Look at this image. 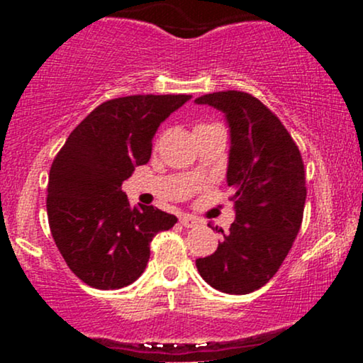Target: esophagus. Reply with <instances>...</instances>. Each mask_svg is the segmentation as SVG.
I'll return each instance as SVG.
<instances>
[{
  "instance_id": "esophagus-1",
  "label": "esophagus",
  "mask_w": 363,
  "mask_h": 363,
  "mask_svg": "<svg viewBox=\"0 0 363 363\" xmlns=\"http://www.w3.org/2000/svg\"><path fill=\"white\" fill-rule=\"evenodd\" d=\"M181 225L186 228H194L199 225V220L193 215H182L181 216Z\"/></svg>"
}]
</instances>
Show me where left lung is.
Returning <instances> with one entry per match:
<instances>
[{"label":"left lung","instance_id":"8db88e82","mask_svg":"<svg viewBox=\"0 0 363 363\" xmlns=\"http://www.w3.org/2000/svg\"><path fill=\"white\" fill-rule=\"evenodd\" d=\"M225 112L230 126L227 182L234 189L235 222L216 251L196 259L208 285L244 295L280 269L302 225L306 169L297 143L259 99L237 90L196 99Z\"/></svg>","mask_w":363,"mask_h":363}]
</instances>
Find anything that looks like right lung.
Wrapping results in <instances>:
<instances>
[{"label":"right lung","instance_id":"obj_1","mask_svg":"<svg viewBox=\"0 0 363 363\" xmlns=\"http://www.w3.org/2000/svg\"><path fill=\"white\" fill-rule=\"evenodd\" d=\"M191 95H129L95 107L73 129L49 172L48 218L68 268L86 285L116 290L138 280L150 242L177 218L131 206L121 186L148 164L152 138Z\"/></svg>","mask_w":363,"mask_h":363}]
</instances>
